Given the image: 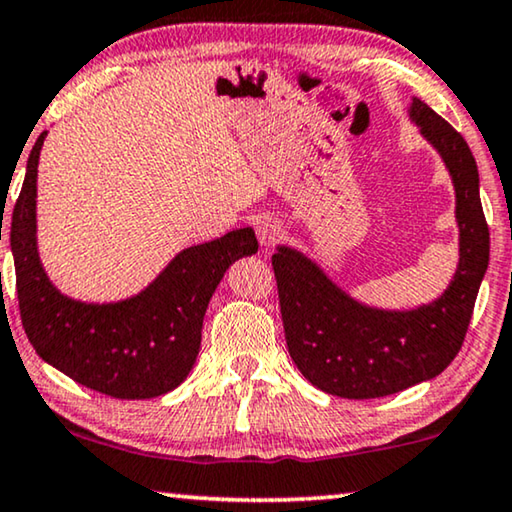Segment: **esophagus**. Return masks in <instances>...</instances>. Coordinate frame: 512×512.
<instances>
[{
	"label": "esophagus",
	"mask_w": 512,
	"mask_h": 512,
	"mask_svg": "<svg viewBox=\"0 0 512 512\" xmlns=\"http://www.w3.org/2000/svg\"><path fill=\"white\" fill-rule=\"evenodd\" d=\"M281 233H284V226H281L279 219L270 217V214L258 217L256 235H258V242H261L263 247H272V244L281 238Z\"/></svg>",
	"instance_id": "obj_1"
}]
</instances>
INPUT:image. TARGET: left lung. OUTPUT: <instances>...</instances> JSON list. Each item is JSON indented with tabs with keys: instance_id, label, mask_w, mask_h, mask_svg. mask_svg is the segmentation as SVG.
Instances as JSON below:
<instances>
[{
	"instance_id": "1",
	"label": "left lung",
	"mask_w": 512,
	"mask_h": 512,
	"mask_svg": "<svg viewBox=\"0 0 512 512\" xmlns=\"http://www.w3.org/2000/svg\"><path fill=\"white\" fill-rule=\"evenodd\" d=\"M409 117L453 177L459 263L446 291L409 311L376 309L353 300L302 251L281 244L272 256L288 353L328 395L374 399L439 376L462 348L490 263V228L469 145L425 101L413 99Z\"/></svg>"
}]
</instances>
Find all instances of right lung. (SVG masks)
Segmentation results:
<instances>
[{
    "label": "right lung",
    "mask_w": 512,
    "mask_h": 512,
    "mask_svg": "<svg viewBox=\"0 0 512 512\" xmlns=\"http://www.w3.org/2000/svg\"><path fill=\"white\" fill-rule=\"evenodd\" d=\"M43 140L46 131L29 152L9 228L22 328L48 365L85 388L117 399L166 395L189 376L214 288L228 265L256 254V235L240 228L180 251L145 291L127 300L96 305L66 298L48 279L36 247Z\"/></svg>",
    "instance_id": "add662e5"
}]
</instances>
